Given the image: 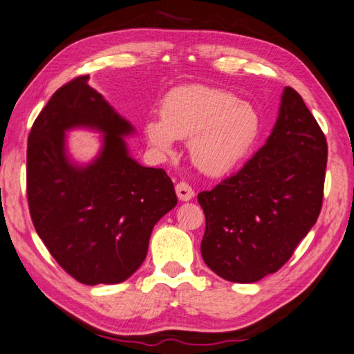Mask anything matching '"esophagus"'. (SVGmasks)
Masks as SVG:
<instances>
[{"label":"esophagus","instance_id":"obj_1","mask_svg":"<svg viewBox=\"0 0 354 354\" xmlns=\"http://www.w3.org/2000/svg\"><path fill=\"white\" fill-rule=\"evenodd\" d=\"M176 192H177V197L182 200V202H189V200L194 197V189H192L191 186L185 182L177 183Z\"/></svg>","mask_w":354,"mask_h":354}]
</instances>
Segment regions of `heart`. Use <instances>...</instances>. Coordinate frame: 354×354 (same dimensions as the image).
I'll return each instance as SVG.
<instances>
[{
  "mask_svg": "<svg viewBox=\"0 0 354 354\" xmlns=\"http://www.w3.org/2000/svg\"><path fill=\"white\" fill-rule=\"evenodd\" d=\"M162 118L145 123V136L158 154H169L176 140H189L192 163L208 176L228 174L254 145L260 120L250 103L202 84L172 89L160 109Z\"/></svg>",
  "mask_w": 354,
  "mask_h": 354,
  "instance_id": "heart-1",
  "label": "heart"
}]
</instances>
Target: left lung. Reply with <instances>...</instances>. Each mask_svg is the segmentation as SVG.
<instances>
[{
	"label": "left lung",
	"instance_id": "left-lung-1",
	"mask_svg": "<svg viewBox=\"0 0 354 354\" xmlns=\"http://www.w3.org/2000/svg\"><path fill=\"white\" fill-rule=\"evenodd\" d=\"M326 140L302 97L285 88L266 143L234 176L197 196L206 228L205 263L230 282L276 272L322 208Z\"/></svg>",
	"mask_w": 354,
	"mask_h": 354
}]
</instances>
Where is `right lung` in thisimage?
<instances>
[{"label": "right lung", "instance_id": "obj_1", "mask_svg": "<svg viewBox=\"0 0 354 354\" xmlns=\"http://www.w3.org/2000/svg\"><path fill=\"white\" fill-rule=\"evenodd\" d=\"M89 75L59 88L39 112L28 138V200L33 226L58 265L84 285L120 283L148 254L154 225L177 205L163 169L129 156L136 132ZM102 131V149L88 165L73 164L65 132Z\"/></svg>", "mask_w": 354, "mask_h": 354}]
</instances>
